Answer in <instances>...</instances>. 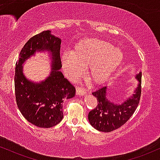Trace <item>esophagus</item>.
I'll list each match as a JSON object with an SVG mask.
<instances>
[{
	"label": "esophagus",
	"instance_id": "obj_1",
	"mask_svg": "<svg viewBox=\"0 0 160 160\" xmlns=\"http://www.w3.org/2000/svg\"><path fill=\"white\" fill-rule=\"evenodd\" d=\"M76 93L78 95H82L86 93V90L85 88L82 87V86H78L76 88Z\"/></svg>",
	"mask_w": 160,
	"mask_h": 160
}]
</instances>
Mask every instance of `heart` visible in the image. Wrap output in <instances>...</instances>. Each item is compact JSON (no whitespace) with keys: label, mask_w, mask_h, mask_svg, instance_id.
Wrapping results in <instances>:
<instances>
[{"label":"heart","mask_w":160,"mask_h":160,"mask_svg":"<svg viewBox=\"0 0 160 160\" xmlns=\"http://www.w3.org/2000/svg\"><path fill=\"white\" fill-rule=\"evenodd\" d=\"M124 55L120 49L103 40L88 38L74 46L71 52L62 56V64L66 74L74 80L89 67V78L102 83L119 68Z\"/></svg>","instance_id":"b5f03b06"}]
</instances>
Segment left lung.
<instances>
[{"label": "left lung", "mask_w": 160, "mask_h": 160, "mask_svg": "<svg viewBox=\"0 0 160 160\" xmlns=\"http://www.w3.org/2000/svg\"><path fill=\"white\" fill-rule=\"evenodd\" d=\"M141 72L136 75L138 86L135 94L121 104H116L108 98L107 86L99 88L93 92L98 104L89 113L88 119L92 126L97 130L110 132L117 129L129 120L138 106L141 94Z\"/></svg>", "instance_id": "1"}]
</instances>
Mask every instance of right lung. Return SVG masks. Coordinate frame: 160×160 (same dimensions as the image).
<instances>
[{
	"instance_id": "obj_1",
	"label": "right lung",
	"mask_w": 160,
	"mask_h": 160,
	"mask_svg": "<svg viewBox=\"0 0 160 160\" xmlns=\"http://www.w3.org/2000/svg\"><path fill=\"white\" fill-rule=\"evenodd\" d=\"M61 39L45 31L33 36L24 45L16 62L15 95L20 112L29 122L40 128H50L63 118L62 102L75 95V88L59 71L62 68ZM47 49L53 59L51 74L44 82L34 84L28 81L22 73V63L36 51Z\"/></svg>"
}]
</instances>
